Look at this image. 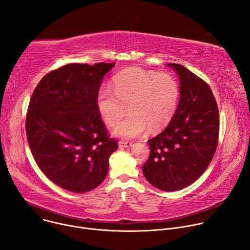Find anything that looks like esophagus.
I'll list each match as a JSON object with an SVG mask.
<instances>
[{
	"label": "esophagus",
	"instance_id": "1",
	"mask_svg": "<svg viewBox=\"0 0 250 250\" xmlns=\"http://www.w3.org/2000/svg\"><path fill=\"white\" fill-rule=\"evenodd\" d=\"M129 146H131V142L119 141V147H129Z\"/></svg>",
	"mask_w": 250,
	"mask_h": 250
}]
</instances>
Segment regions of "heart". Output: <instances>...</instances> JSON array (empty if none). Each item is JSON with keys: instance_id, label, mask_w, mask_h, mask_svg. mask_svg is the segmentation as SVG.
I'll list each match as a JSON object with an SVG mask.
<instances>
[{"instance_id": "b5f03b06", "label": "heart", "mask_w": 250, "mask_h": 250, "mask_svg": "<svg viewBox=\"0 0 250 250\" xmlns=\"http://www.w3.org/2000/svg\"><path fill=\"white\" fill-rule=\"evenodd\" d=\"M114 88L103 85L99 89L97 108L106 125H115L128 106L129 116L113 130L115 136L126 139L167 126L180 98L179 84L173 76L140 68L123 71L115 78Z\"/></svg>"}]
</instances>
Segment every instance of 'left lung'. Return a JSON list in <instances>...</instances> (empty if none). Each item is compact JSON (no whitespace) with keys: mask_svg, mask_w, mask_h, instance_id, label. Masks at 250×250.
<instances>
[{"mask_svg":"<svg viewBox=\"0 0 250 250\" xmlns=\"http://www.w3.org/2000/svg\"><path fill=\"white\" fill-rule=\"evenodd\" d=\"M180 80V100L166 128L148 140L150 155L142 166L155 188L184 189L202 176L216 152L219 110L209 86L180 64L168 63Z\"/></svg>","mask_w":250,"mask_h":250,"instance_id":"8db88e82","label":"left lung"}]
</instances>
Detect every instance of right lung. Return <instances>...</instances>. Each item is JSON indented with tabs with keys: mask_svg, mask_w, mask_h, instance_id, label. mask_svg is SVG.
<instances>
[{
	"mask_svg": "<svg viewBox=\"0 0 250 250\" xmlns=\"http://www.w3.org/2000/svg\"><path fill=\"white\" fill-rule=\"evenodd\" d=\"M114 63H71L46 74L28 105L25 130L33 158L57 186L73 193L98 187L118 149L97 108V94Z\"/></svg>",
	"mask_w": 250,
	"mask_h": 250,
	"instance_id": "1",
	"label": "right lung"
}]
</instances>
